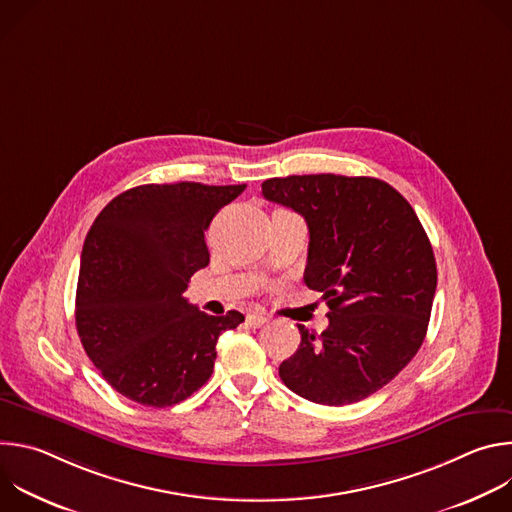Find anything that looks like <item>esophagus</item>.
Returning a JSON list of instances; mask_svg holds the SVG:
<instances>
[{"mask_svg":"<svg viewBox=\"0 0 512 512\" xmlns=\"http://www.w3.org/2000/svg\"><path fill=\"white\" fill-rule=\"evenodd\" d=\"M247 324L253 326V328H261L263 324H267V316L265 314H257V312L247 314Z\"/></svg>","mask_w":512,"mask_h":512,"instance_id":"esophagus-1","label":"esophagus"}]
</instances>
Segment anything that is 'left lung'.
Segmentation results:
<instances>
[{
    "label": "left lung",
    "mask_w": 512,
    "mask_h": 512,
    "mask_svg": "<svg viewBox=\"0 0 512 512\" xmlns=\"http://www.w3.org/2000/svg\"><path fill=\"white\" fill-rule=\"evenodd\" d=\"M261 192L306 218L304 281L330 308L320 336L298 326L302 342L279 364L281 381L320 405L367 399L407 367L427 332L437 269L415 210L367 176L269 178Z\"/></svg>",
    "instance_id": "1"
}]
</instances>
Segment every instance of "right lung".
Instances as JSON below:
<instances>
[{
    "label": "right lung",
    "mask_w": 512,
    "mask_h": 512,
    "mask_svg": "<svg viewBox=\"0 0 512 512\" xmlns=\"http://www.w3.org/2000/svg\"><path fill=\"white\" fill-rule=\"evenodd\" d=\"M247 186L145 184L115 196L85 239L77 332L103 379L123 397L170 407L212 375L216 340L245 316H208L184 291L208 265L214 214Z\"/></svg>",
    "instance_id": "1"
}]
</instances>
